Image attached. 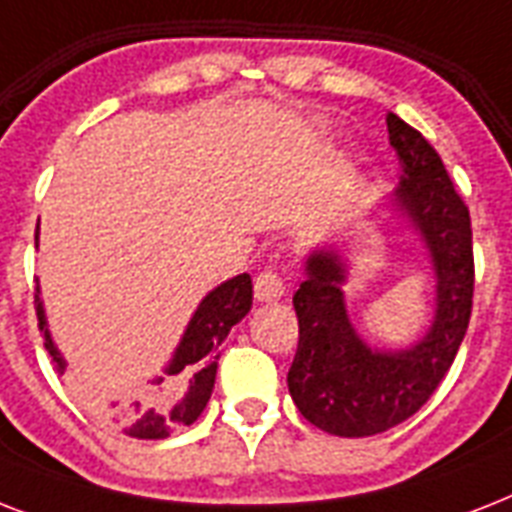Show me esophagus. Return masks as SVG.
I'll return each mask as SVG.
<instances>
[{
    "instance_id": "obj_1",
    "label": "esophagus",
    "mask_w": 512,
    "mask_h": 512,
    "mask_svg": "<svg viewBox=\"0 0 512 512\" xmlns=\"http://www.w3.org/2000/svg\"><path fill=\"white\" fill-rule=\"evenodd\" d=\"M284 279L276 268H265L260 276L255 279V297L260 303H271V300H279L284 295Z\"/></svg>"
}]
</instances>
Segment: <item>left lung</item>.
<instances>
[{
	"mask_svg": "<svg viewBox=\"0 0 512 512\" xmlns=\"http://www.w3.org/2000/svg\"><path fill=\"white\" fill-rule=\"evenodd\" d=\"M388 135L401 164L393 204L428 247L436 271V316L412 348H369L345 311L340 255L316 249L305 260V281L292 297L300 340L287 374L289 393L305 420L342 438L374 436L409 420L449 372L473 311L468 207L420 132L388 114Z\"/></svg>",
	"mask_w": 512,
	"mask_h": 512,
	"instance_id": "obj_1",
	"label": "left lung"
}]
</instances>
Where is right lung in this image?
<instances>
[{
    "mask_svg": "<svg viewBox=\"0 0 512 512\" xmlns=\"http://www.w3.org/2000/svg\"><path fill=\"white\" fill-rule=\"evenodd\" d=\"M39 231V225H36ZM36 321L39 332L44 335V348L52 356V364L60 374L66 372V358L52 342L47 319H44V305L39 297V287L34 295ZM252 308V279L249 273L233 276L225 284L215 287L199 303L193 319L185 327V335L177 345L170 366L164 369V377L151 380L146 401H132L122 409V430L132 438H167L170 430L177 425H191L196 422L204 406H207L212 388H215L217 374V348L223 345L233 324H239ZM175 392L181 396L176 397ZM90 396L92 388H87ZM174 395L176 398L172 399Z\"/></svg>",
    "mask_w": 512,
    "mask_h": 512,
    "instance_id": "obj_1",
    "label": "right lung"
}]
</instances>
